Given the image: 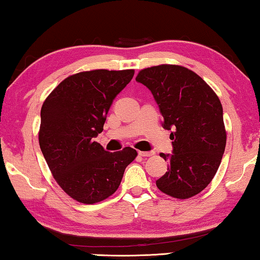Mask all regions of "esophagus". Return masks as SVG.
I'll use <instances>...</instances> for the list:
<instances>
[{
  "label": "esophagus",
  "instance_id": "34e87169",
  "mask_svg": "<svg viewBox=\"0 0 260 260\" xmlns=\"http://www.w3.org/2000/svg\"><path fill=\"white\" fill-rule=\"evenodd\" d=\"M139 155L142 157H150L152 155H155V152L153 151H139Z\"/></svg>",
  "mask_w": 260,
  "mask_h": 260
}]
</instances>
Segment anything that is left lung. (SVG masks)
Masks as SVG:
<instances>
[{
  "instance_id": "obj_1",
  "label": "left lung",
  "mask_w": 260,
  "mask_h": 260,
  "mask_svg": "<svg viewBox=\"0 0 260 260\" xmlns=\"http://www.w3.org/2000/svg\"><path fill=\"white\" fill-rule=\"evenodd\" d=\"M136 81L152 93L164 118L162 127L173 129V153H160L170 165L156 181L158 189L180 200L197 195L212 181L225 152L219 98L200 76L180 65L141 70Z\"/></svg>"
}]
</instances>
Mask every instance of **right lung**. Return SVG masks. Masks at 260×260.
<instances>
[{
	"label": "right lung",
	"instance_id": "right-lung-1",
	"mask_svg": "<svg viewBox=\"0 0 260 260\" xmlns=\"http://www.w3.org/2000/svg\"><path fill=\"white\" fill-rule=\"evenodd\" d=\"M134 70H93L64 79L41 108L39 143L52 177L70 197L94 204L111 196L135 149L108 152L94 141L107 120L113 100Z\"/></svg>",
	"mask_w": 260,
	"mask_h": 260
}]
</instances>
